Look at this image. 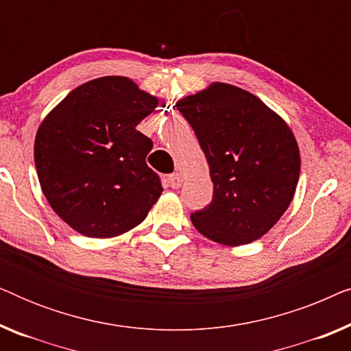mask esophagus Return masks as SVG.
<instances>
[{
  "mask_svg": "<svg viewBox=\"0 0 351 351\" xmlns=\"http://www.w3.org/2000/svg\"><path fill=\"white\" fill-rule=\"evenodd\" d=\"M182 182H184V179H182V176L179 174V172H176V174L169 176V184H171L172 189H180Z\"/></svg>",
  "mask_w": 351,
  "mask_h": 351,
  "instance_id": "34e87169",
  "label": "esophagus"
}]
</instances>
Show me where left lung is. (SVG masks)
<instances>
[{
	"mask_svg": "<svg viewBox=\"0 0 351 351\" xmlns=\"http://www.w3.org/2000/svg\"><path fill=\"white\" fill-rule=\"evenodd\" d=\"M190 123L209 165L214 196L191 213L195 228L223 246L262 238L289 208L300 176L291 128L261 99L213 83L176 104Z\"/></svg>",
	"mask_w": 351,
	"mask_h": 351,
	"instance_id": "8db88e82",
	"label": "left lung"
}]
</instances>
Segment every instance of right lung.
Segmentation results:
<instances>
[{
  "label": "right lung",
  "mask_w": 351,
  "mask_h": 351,
  "mask_svg": "<svg viewBox=\"0 0 351 351\" xmlns=\"http://www.w3.org/2000/svg\"><path fill=\"white\" fill-rule=\"evenodd\" d=\"M158 107L126 76L78 86L47 113L35 137L43 193L75 232L113 238L137 227L162 186L145 158L153 142L136 126Z\"/></svg>",
  "instance_id": "right-lung-1"
}]
</instances>
